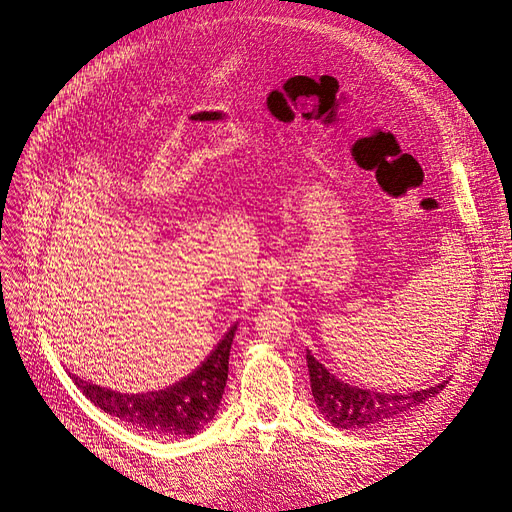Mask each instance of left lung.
<instances>
[{"instance_id": "8db88e82", "label": "left lung", "mask_w": 512, "mask_h": 512, "mask_svg": "<svg viewBox=\"0 0 512 512\" xmlns=\"http://www.w3.org/2000/svg\"><path fill=\"white\" fill-rule=\"evenodd\" d=\"M307 369L312 395L324 421L333 423L337 429H369L382 423H389L393 418L406 414L408 410L421 406L423 401L436 397L448 380L433 384L429 389L414 393H374L369 389L350 386L339 380L335 374L314 359V354L307 350Z\"/></svg>"}]
</instances>
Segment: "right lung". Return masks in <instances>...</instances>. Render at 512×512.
I'll list each match as a JSON object with an SVG mask.
<instances>
[{
    "instance_id": "obj_1",
    "label": "right lung",
    "mask_w": 512,
    "mask_h": 512,
    "mask_svg": "<svg viewBox=\"0 0 512 512\" xmlns=\"http://www.w3.org/2000/svg\"><path fill=\"white\" fill-rule=\"evenodd\" d=\"M235 331L237 324H232L203 365L164 391L128 395L102 389L76 376L72 378L91 404L134 429L156 433V436H194L198 429L213 421L220 408Z\"/></svg>"
}]
</instances>
